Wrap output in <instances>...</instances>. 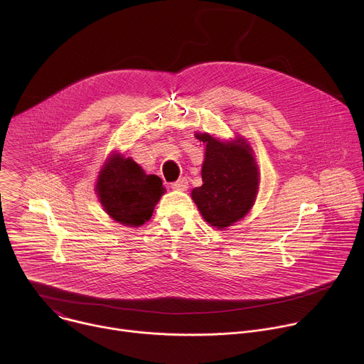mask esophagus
<instances>
[{
  "label": "esophagus",
  "mask_w": 364,
  "mask_h": 364,
  "mask_svg": "<svg viewBox=\"0 0 364 364\" xmlns=\"http://www.w3.org/2000/svg\"><path fill=\"white\" fill-rule=\"evenodd\" d=\"M171 188L173 190H177V191H186L188 188V180L186 177L177 180L176 183L171 184Z\"/></svg>",
  "instance_id": "1"
}]
</instances>
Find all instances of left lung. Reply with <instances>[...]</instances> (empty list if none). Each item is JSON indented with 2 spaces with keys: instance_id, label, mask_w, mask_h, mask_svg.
<instances>
[{
  "instance_id": "1",
  "label": "left lung",
  "mask_w": 364,
  "mask_h": 364,
  "mask_svg": "<svg viewBox=\"0 0 364 364\" xmlns=\"http://www.w3.org/2000/svg\"><path fill=\"white\" fill-rule=\"evenodd\" d=\"M196 138L205 144V152L203 184L193 188L191 198L203 219L223 230L252 209L259 190V167L243 136L222 141L207 132H196Z\"/></svg>"
}]
</instances>
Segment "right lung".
<instances>
[{
    "label": "right lung",
    "instance_id": "right-lung-1",
    "mask_svg": "<svg viewBox=\"0 0 364 364\" xmlns=\"http://www.w3.org/2000/svg\"><path fill=\"white\" fill-rule=\"evenodd\" d=\"M95 190L109 218L129 228L148 222L166 193L159 176L145 174L139 164L118 151L103 163Z\"/></svg>",
    "mask_w": 364,
    "mask_h": 364
}]
</instances>
